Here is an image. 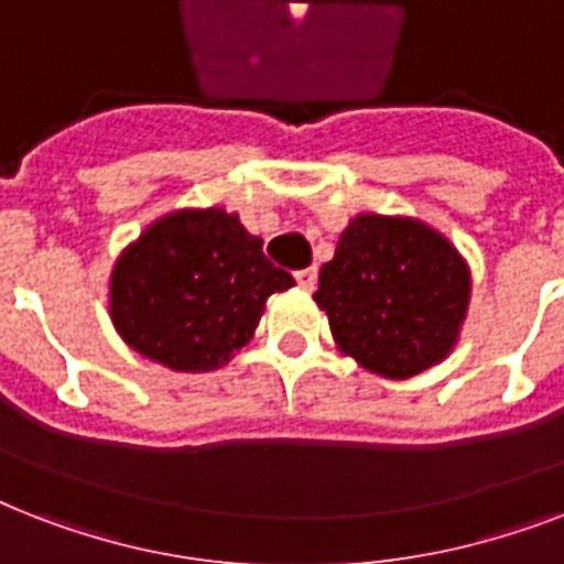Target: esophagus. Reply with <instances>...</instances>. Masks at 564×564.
<instances>
[{
	"instance_id": "34e87169",
	"label": "esophagus",
	"mask_w": 564,
	"mask_h": 564,
	"mask_svg": "<svg viewBox=\"0 0 564 564\" xmlns=\"http://www.w3.org/2000/svg\"><path fill=\"white\" fill-rule=\"evenodd\" d=\"M295 281H299V286H304V290H316L318 272L316 269H299V272H295Z\"/></svg>"
}]
</instances>
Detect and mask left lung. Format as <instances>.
<instances>
[{"instance_id": "obj_1", "label": "left lung", "mask_w": 564, "mask_h": 564, "mask_svg": "<svg viewBox=\"0 0 564 564\" xmlns=\"http://www.w3.org/2000/svg\"><path fill=\"white\" fill-rule=\"evenodd\" d=\"M468 295V265L442 234L424 221L362 213L322 265L313 299L348 357L403 380L445 360Z\"/></svg>"}]
</instances>
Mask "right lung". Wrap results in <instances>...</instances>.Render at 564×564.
<instances>
[{
    "mask_svg": "<svg viewBox=\"0 0 564 564\" xmlns=\"http://www.w3.org/2000/svg\"><path fill=\"white\" fill-rule=\"evenodd\" d=\"M292 283L237 213L181 210L154 221L117 260L110 318L149 360L210 371L251 339L265 299Z\"/></svg>",
    "mask_w": 564,
    "mask_h": 564,
    "instance_id": "obj_1",
    "label": "right lung"
}]
</instances>
